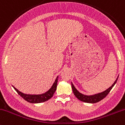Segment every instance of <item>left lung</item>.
<instances>
[{"label": "left lung", "mask_w": 125, "mask_h": 125, "mask_svg": "<svg viewBox=\"0 0 125 125\" xmlns=\"http://www.w3.org/2000/svg\"><path fill=\"white\" fill-rule=\"evenodd\" d=\"M118 78L116 79V80L115 81V82H114L113 85L110 87L109 88H108L107 90H106L105 91H103V92L100 93L96 94L94 95H91V96H87V95H84L82 94V93H79V91L76 89V88L74 87V86L73 85V83H72V90H73V93H74V96L79 100V101L83 102L86 103H91V104H94V103H97L98 102L101 101V100H102L103 99L105 98L106 96L108 95V94L110 93L111 90L112 89L113 87H114V85L116 83L117 81Z\"/></svg>", "instance_id": "left-lung-1"}]
</instances>
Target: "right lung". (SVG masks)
<instances>
[{
    "label": "right lung",
    "instance_id": "add662e5",
    "mask_svg": "<svg viewBox=\"0 0 125 125\" xmlns=\"http://www.w3.org/2000/svg\"><path fill=\"white\" fill-rule=\"evenodd\" d=\"M58 79V76L56 77L53 85L50 88L49 90H48L45 93L42 94H24L20 92L14 86H12V87L14 88L15 90L17 92V93L21 97H22L25 101L29 103H32V104H38V103H42L48 101L53 96L54 93L56 90V87H57Z\"/></svg>",
    "mask_w": 125,
    "mask_h": 125
}]
</instances>
